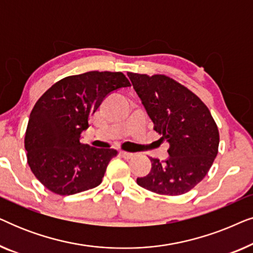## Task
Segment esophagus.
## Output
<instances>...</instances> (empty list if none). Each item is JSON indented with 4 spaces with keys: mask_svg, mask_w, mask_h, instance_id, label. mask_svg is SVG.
Wrapping results in <instances>:
<instances>
[{
    "mask_svg": "<svg viewBox=\"0 0 253 253\" xmlns=\"http://www.w3.org/2000/svg\"><path fill=\"white\" fill-rule=\"evenodd\" d=\"M120 153H121V155H122V157H123L124 159H126V160H127V159H131V158H132V157H133V153H130V152H126V151H121V152H120Z\"/></svg>",
    "mask_w": 253,
    "mask_h": 253,
    "instance_id": "1",
    "label": "esophagus"
}]
</instances>
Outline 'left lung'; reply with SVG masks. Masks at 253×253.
I'll use <instances>...</instances> for the list:
<instances>
[{
    "label": "left lung",
    "instance_id": "obj_1",
    "mask_svg": "<svg viewBox=\"0 0 253 253\" xmlns=\"http://www.w3.org/2000/svg\"><path fill=\"white\" fill-rule=\"evenodd\" d=\"M134 91L154 124L169 143L168 159L150 158L151 171L137 184L159 195L179 196L205 177L216 158L219 130L202 100L164 75L127 72Z\"/></svg>",
    "mask_w": 253,
    "mask_h": 253
}]
</instances>
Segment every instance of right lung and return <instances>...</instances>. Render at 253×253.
<instances>
[{
  "instance_id": "obj_1",
  "label": "right lung",
  "mask_w": 253,
  "mask_h": 253,
  "mask_svg": "<svg viewBox=\"0 0 253 253\" xmlns=\"http://www.w3.org/2000/svg\"><path fill=\"white\" fill-rule=\"evenodd\" d=\"M131 86L122 72L89 71L55 83L31 112L25 134L27 162L51 192L75 195L98 186L113 148L81 143L88 119L110 93Z\"/></svg>"
}]
</instances>
